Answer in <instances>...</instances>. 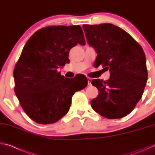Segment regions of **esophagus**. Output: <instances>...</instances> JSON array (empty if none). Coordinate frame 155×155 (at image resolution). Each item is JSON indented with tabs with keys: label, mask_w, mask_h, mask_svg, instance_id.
<instances>
[{
	"label": "esophagus",
	"mask_w": 155,
	"mask_h": 155,
	"mask_svg": "<svg viewBox=\"0 0 155 155\" xmlns=\"http://www.w3.org/2000/svg\"><path fill=\"white\" fill-rule=\"evenodd\" d=\"M91 79H92V78H90V77H87V83H88V85H91Z\"/></svg>",
	"instance_id": "obj_1"
}]
</instances>
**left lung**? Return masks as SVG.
Returning <instances> with one entry per match:
<instances>
[{
  "label": "left lung",
  "mask_w": 155,
  "mask_h": 155,
  "mask_svg": "<svg viewBox=\"0 0 155 155\" xmlns=\"http://www.w3.org/2000/svg\"><path fill=\"white\" fill-rule=\"evenodd\" d=\"M86 38L98 55L94 66L110 71L106 81L93 79L98 96L93 109L108 119L130 114L141 99L148 80L146 56L140 44L124 30L112 24L84 25Z\"/></svg>",
  "instance_id": "1"
}]
</instances>
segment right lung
I'll return each mask as SVG.
<instances>
[{
  "label": "right lung",
  "instance_id": "add662e5",
  "mask_svg": "<svg viewBox=\"0 0 155 155\" xmlns=\"http://www.w3.org/2000/svg\"><path fill=\"white\" fill-rule=\"evenodd\" d=\"M77 44L85 45L79 25L48 26L36 31L23 48L14 70V91L34 122L58 121L69 111L74 94L87 86L85 75L68 78L57 71L70 61L69 52Z\"/></svg>",
  "mask_w": 155,
  "mask_h": 155
}]
</instances>
